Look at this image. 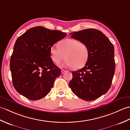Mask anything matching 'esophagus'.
Masks as SVG:
<instances>
[{
    "instance_id": "obj_1",
    "label": "esophagus",
    "mask_w": 130,
    "mask_h": 130,
    "mask_svg": "<svg viewBox=\"0 0 130 130\" xmlns=\"http://www.w3.org/2000/svg\"><path fill=\"white\" fill-rule=\"evenodd\" d=\"M67 71H68L67 70H63V69H62L61 70V72L62 74H63V73H65V72H67Z\"/></svg>"
}]
</instances>
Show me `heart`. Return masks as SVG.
Instances as JSON below:
<instances>
[{
    "label": "heart",
    "mask_w": 130,
    "mask_h": 130,
    "mask_svg": "<svg viewBox=\"0 0 130 130\" xmlns=\"http://www.w3.org/2000/svg\"><path fill=\"white\" fill-rule=\"evenodd\" d=\"M53 62L59 65L65 59L63 66L80 69L86 65L89 57V50L86 44L74 39H65L58 44V47L52 46L50 50Z\"/></svg>",
    "instance_id": "1"
}]
</instances>
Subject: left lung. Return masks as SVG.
I'll return each instance as SVG.
<instances>
[{
  "mask_svg": "<svg viewBox=\"0 0 130 130\" xmlns=\"http://www.w3.org/2000/svg\"><path fill=\"white\" fill-rule=\"evenodd\" d=\"M70 35L71 38L88 46L89 57L83 68L73 71L69 87L79 98L87 101L94 100L111 87L115 71L114 46L106 35L95 29H83Z\"/></svg>",
  "mask_w": 130,
  "mask_h": 130,
  "instance_id": "8db88e82",
  "label": "left lung"
}]
</instances>
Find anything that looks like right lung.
Masks as SVG:
<instances>
[{"label": "right lung", "instance_id": "right-lung-1", "mask_svg": "<svg viewBox=\"0 0 130 130\" xmlns=\"http://www.w3.org/2000/svg\"><path fill=\"white\" fill-rule=\"evenodd\" d=\"M67 34L41 26L29 29L14 44L10 60L12 82L15 90L30 100L47 94L61 69L55 65L50 50Z\"/></svg>", "mask_w": 130, "mask_h": 130}]
</instances>
